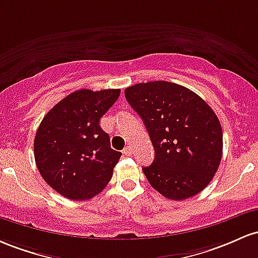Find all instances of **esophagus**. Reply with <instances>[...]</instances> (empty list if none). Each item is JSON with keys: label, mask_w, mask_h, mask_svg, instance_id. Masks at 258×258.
Instances as JSON below:
<instances>
[{"label": "esophagus", "mask_w": 258, "mask_h": 258, "mask_svg": "<svg viewBox=\"0 0 258 258\" xmlns=\"http://www.w3.org/2000/svg\"><path fill=\"white\" fill-rule=\"evenodd\" d=\"M123 153H124V155H125V156H132L133 149H132V147H130V146H126L125 149L123 150Z\"/></svg>", "instance_id": "1"}]
</instances>
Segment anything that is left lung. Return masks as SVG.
I'll return each instance as SVG.
<instances>
[{"mask_svg":"<svg viewBox=\"0 0 258 258\" xmlns=\"http://www.w3.org/2000/svg\"><path fill=\"white\" fill-rule=\"evenodd\" d=\"M124 94L155 149L152 164L143 168L151 186L175 201L198 195L222 160V126L213 109L194 91L162 80L129 86Z\"/></svg>","mask_w":258,"mask_h":258,"instance_id":"8db88e82","label":"left lung"}]
</instances>
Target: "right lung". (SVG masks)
<instances>
[{"label": "right lung", "instance_id": "add662e5", "mask_svg": "<svg viewBox=\"0 0 258 258\" xmlns=\"http://www.w3.org/2000/svg\"><path fill=\"white\" fill-rule=\"evenodd\" d=\"M119 94V89L74 91L40 123L34 140L36 167L64 198L92 199L111 180L121 153L111 149L108 134L98 123Z\"/></svg>", "mask_w": 258, "mask_h": 258}]
</instances>
